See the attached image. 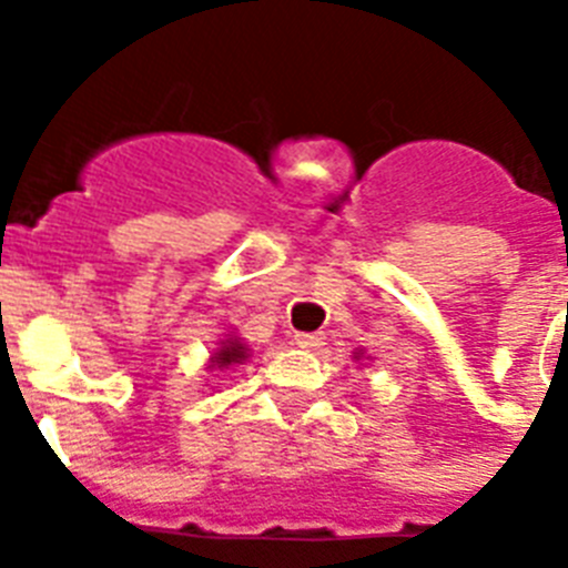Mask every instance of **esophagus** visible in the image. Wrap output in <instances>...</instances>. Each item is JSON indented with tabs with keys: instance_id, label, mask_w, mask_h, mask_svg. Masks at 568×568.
Here are the masks:
<instances>
[{
	"instance_id": "obj_1",
	"label": "esophagus",
	"mask_w": 568,
	"mask_h": 568,
	"mask_svg": "<svg viewBox=\"0 0 568 568\" xmlns=\"http://www.w3.org/2000/svg\"><path fill=\"white\" fill-rule=\"evenodd\" d=\"M295 344L301 349H318L324 346V333H295Z\"/></svg>"
}]
</instances>
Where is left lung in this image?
Wrapping results in <instances>:
<instances>
[{
    "label": "left lung",
    "mask_w": 568,
    "mask_h": 568,
    "mask_svg": "<svg viewBox=\"0 0 568 568\" xmlns=\"http://www.w3.org/2000/svg\"><path fill=\"white\" fill-rule=\"evenodd\" d=\"M355 358H361V353H355Z\"/></svg>",
    "instance_id": "left-lung-1"
}]
</instances>
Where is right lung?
I'll list each match as a JSON object with an SVG mask.
<instances>
[{
	"instance_id": "right-lung-1",
	"label": "right lung",
	"mask_w": 568,
	"mask_h": 568,
	"mask_svg": "<svg viewBox=\"0 0 568 568\" xmlns=\"http://www.w3.org/2000/svg\"><path fill=\"white\" fill-rule=\"evenodd\" d=\"M250 358V349L247 344L241 338H227L219 344V349L213 353V358H210V366H219V369H227V366H235V364H244V361Z\"/></svg>"
}]
</instances>
